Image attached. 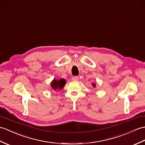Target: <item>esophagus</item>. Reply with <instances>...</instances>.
I'll list each match as a JSON object with an SVG mask.
<instances>
[{
    "label": "esophagus",
    "instance_id": "esophagus-1",
    "mask_svg": "<svg viewBox=\"0 0 145 145\" xmlns=\"http://www.w3.org/2000/svg\"><path fill=\"white\" fill-rule=\"evenodd\" d=\"M79 80V77L77 76H74L72 77V80L73 81H78Z\"/></svg>",
    "mask_w": 145,
    "mask_h": 145
}]
</instances>
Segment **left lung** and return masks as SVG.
Listing matches in <instances>:
<instances>
[{
    "mask_svg": "<svg viewBox=\"0 0 145 145\" xmlns=\"http://www.w3.org/2000/svg\"><path fill=\"white\" fill-rule=\"evenodd\" d=\"M91 85H92V86L94 87V88H95V87H96V84H95V83H92Z\"/></svg>",
    "mask_w": 145,
    "mask_h": 145,
    "instance_id": "8db88e82",
    "label": "left lung"
}]
</instances>
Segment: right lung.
Returning <instances> with one entry per match:
<instances>
[{
  "instance_id": "right-lung-1",
  "label": "right lung",
  "mask_w": 145,
  "mask_h": 145,
  "mask_svg": "<svg viewBox=\"0 0 145 145\" xmlns=\"http://www.w3.org/2000/svg\"><path fill=\"white\" fill-rule=\"evenodd\" d=\"M66 84V80L65 79H59V80H56L54 79L51 83H50V86H51V88L54 90H60L62 89Z\"/></svg>"
}]
</instances>
